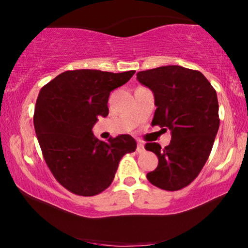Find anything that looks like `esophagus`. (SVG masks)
<instances>
[{
    "label": "esophagus",
    "instance_id": "34e87169",
    "mask_svg": "<svg viewBox=\"0 0 248 248\" xmlns=\"http://www.w3.org/2000/svg\"><path fill=\"white\" fill-rule=\"evenodd\" d=\"M136 152H138L139 154H142L144 152V144L143 143H138V147H136Z\"/></svg>",
    "mask_w": 248,
    "mask_h": 248
}]
</instances>
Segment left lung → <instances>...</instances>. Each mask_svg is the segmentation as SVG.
<instances>
[{"label":"left lung","mask_w":248,"mask_h":248,"mask_svg":"<svg viewBox=\"0 0 248 248\" xmlns=\"http://www.w3.org/2000/svg\"><path fill=\"white\" fill-rule=\"evenodd\" d=\"M136 78L154 93L157 108L152 124L171 132L163 149L158 143L144 146L158 158L157 168L147 173L148 181L167 191L183 189L197 177L211 153L219 128L217 93L203 73L178 65L141 71Z\"/></svg>","instance_id":"8db88e82"}]
</instances>
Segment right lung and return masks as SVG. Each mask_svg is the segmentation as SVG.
I'll return each instance as SVG.
<instances>
[{
	"label": "right lung",
	"mask_w": 248,
	"mask_h": 248,
	"mask_svg": "<svg viewBox=\"0 0 248 248\" xmlns=\"http://www.w3.org/2000/svg\"><path fill=\"white\" fill-rule=\"evenodd\" d=\"M135 71L62 72L39 91L33 124L43 157L55 178L75 195L94 196L112 184L119 162L136 149L130 135L100 141L92 133L108 115V98Z\"/></svg>",
	"instance_id": "obj_1"
}]
</instances>
